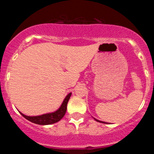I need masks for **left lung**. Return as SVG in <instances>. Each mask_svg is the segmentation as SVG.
<instances>
[{"instance_id": "1", "label": "left lung", "mask_w": 154, "mask_h": 154, "mask_svg": "<svg viewBox=\"0 0 154 154\" xmlns=\"http://www.w3.org/2000/svg\"><path fill=\"white\" fill-rule=\"evenodd\" d=\"M96 121H98V122H100V123H104V122H102V121H99V120H97V119H96Z\"/></svg>"}]
</instances>
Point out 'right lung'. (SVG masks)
<instances>
[{
    "label": "right lung",
    "mask_w": 154,
    "mask_h": 154,
    "mask_svg": "<svg viewBox=\"0 0 154 154\" xmlns=\"http://www.w3.org/2000/svg\"><path fill=\"white\" fill-rule=\"evenodd\" d=\"M71 94L72 93H69V95L65 97V99H64L63 103H62L60 108L54 112L44 114V115L42 116H28L24 115V114L21 113V112H20V113H21L25 119L31 121V123H35V124L50 125L52 124V123H57V122H58L60 119H62V117L65 116L66 109H67V103L69 100Z\"/></svg>",
    "instance_id": "add662e5"
}]
</instances>
